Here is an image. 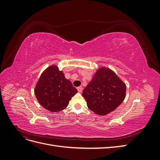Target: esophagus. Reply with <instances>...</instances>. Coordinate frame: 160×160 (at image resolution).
<instances>
[{
  "mask_svg": "<svg viewBox=\"0 0 160 160\" xmlns=\"http://www.w3.org/2000/svg\"><path fill=\"white\" fill-rule=\"evenodd\" d=\"M77 89V90H78L79 93H81V92H82V91H83V88H82V87H78Z\"/></svg>",
  "mask_w": 160,
  "mask_h": 160,
  "instance_id": "esophagus-1",
  "label": "esophagus"
}]
</instances>
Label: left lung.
<instances>
[{
	"mask_svg": "<svg viewBox=\"0 0 160 160\" xmlns=\"http://www.w3.org/2000/svg\"><path fill=\"white\" fill-rule=\"evenodd\" d=\"M126 93V85L115 72L101 67L87 85L82 95L88 108L99 115L112 112L122 103Z\"/></svg>",
	"mask_w": 160,
	"mask_h": 160,
	"instance_id": "8db88e82",
	"label": "left lung"
}]
</instances>
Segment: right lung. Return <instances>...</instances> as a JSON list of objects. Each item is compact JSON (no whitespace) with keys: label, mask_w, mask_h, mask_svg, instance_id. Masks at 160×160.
I'll use <instances>...</instances> for the list:
<instances>
[{"label":"right lung","mask_w":160,"mask_h":160,"mask_svg":"<svg viewBox=\"0 0 160 160\" xmlns=\"http://www.w3.org/2000/svg\"><path fill=\"white\" fill-rule=\"evenodd\" d=\"M77 90L67 79L57 65H51L42 72L35 88V94L39 103L51 112L65 109Z\"/></svg>","instance_id":"1"}]
</instances>
